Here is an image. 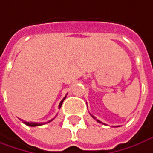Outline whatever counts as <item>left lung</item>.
Here are the masks:
<instances>
[{
  "mask_svg": "<svg viewBox=\"0 0 153 153\" xmlns=\"http://www.w3.org/2000/svg\"><path fill=\"white\" fill-rule=\"evenodd\" d=\"M91 116H92V117H93V118H94V119H95V117H94V116H92V115H91ZM97 121H98V122H100V123H102V122H101V121H100V120H97Z\"/></svg>",
  "mask_w": 153,
  "mask_h": 153,
  "instance_id": "8db88e82",
  "label": "left lung"
}]
</instances>
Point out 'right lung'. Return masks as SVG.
<instances>
[{
	"label": "right lung",
	"mask_w": 153,
	"mask_h": 153,
	"mask_svg": "<svg viewBox=\"0 0 153 153\" xmlns=\"http://www.w3.org/2000/svg\"><path fill=\"white\" fill-rule=\"evenodd\" d=\"M65 98H66V96H65V97H64V98H63V100H61V102H60V104H59V109L61 108V105H62V104H63V100H65ZM53 120V119H52V120H50L49 121H48V122H46V123H48V122H50V121H52ZM24 123L26 125L29 126H41V125L45 124V123H36V122H25V121H24Z\"/></svg>",
	"instance_id": "right-lung-1"
}]
</instances>
